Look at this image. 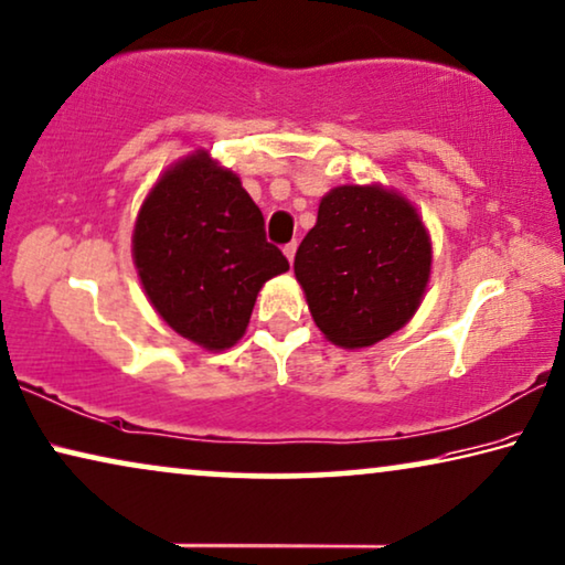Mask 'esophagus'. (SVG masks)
<instances>
[{
    "label": "esophagus",
    "mask_w": 565,
    "mask_h": 565,
    "mask_svg": "<svg viewBox=\"0 0 565 565\" xmlns=\"http://www.w3.org/2000/svg\"><path fill=\"white\" fill-rule=\"evenodd\" d=\"M296 249H298V242H290V244H285V247H282L285 257H288V263H292V259H296Z\"/></svg>",
    "instance_id": "1"
}]
</instances>
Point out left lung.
Instances as JSON below:
<instances>
[{"label":"left lung","instance_id":"obj_1","mask_svg":"<svg viewBox=\"0 0 565 565\" xmlns=\"http://www.w3.org/2000/svg\"><path fill=\"white\" fill-rule=\"evenodd\" d=\"M292 269L326 339L343 349L372 347L418 310L430 275V239L397 193L341 185L323 195Z\"/></svg>","mask_w":565,"mask_h":565}]
</instances>
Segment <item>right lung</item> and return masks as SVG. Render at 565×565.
Segmentation results:
<instances>
[{"label": "right lung", "mask_w": 565, "mask_h": 565, "mask_svg": "<svg viewBox=\"0 0 565 565\" xmlns=\"http://www.w3.org/2000/svg\"><path fill=\"white\" fill-rule=\"evenodd\" d=\"M132 252L162 321L211 351L244 337L259 288L290 267L267 242L263 211L239 178L206 152L181 160L152 188Z\"/></svg>", "instance_id": "1"}]
</instances>
